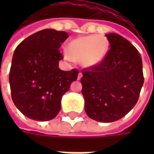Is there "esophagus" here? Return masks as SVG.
Segmentation results:
<instances>
[{
  "label": "esophagus",
  "mask_w": 154,
  "mask_h": 154,
  "mask_svg": "<svg viewBox=\"0 0 154 154\" xmlns=\"http://www.w3.org/2000/svg\"><path fill=\"white\" fill-rule=\"evenodd\" d=\"M82 77V72H79V73H78V76H77V80H80Z\"/></svg>",
  "instance_id": "obj_1"
}]
</instances>
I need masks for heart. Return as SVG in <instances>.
Returning <instances> with one entry per match:
<instances>
[{
  "instance_id": "obj_1",
  "label": "heart",
  "mask_w": 154,
  "mask_h": 154,
  "mask_svg": "<svg viewBox=\"0 0 154 154\" xmlns=\"http://www.w3.org/2000/svg\"><path fill=\"white\" fill-rule=\"evenodd\" d=\"M108 49V41L100 35H90L71 41L64 56L68 61H80L86 67H93L102 60Z\"/></svg>"
}]
</instances>
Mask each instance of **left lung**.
Listing matches in <instances>:
<instances>
[{
	"label": "left lung",
	"mask_w": 154,
	"mask_h": 154,
	"mask_svg": "<svg viewBox=\"0 0 154 154\" xmlns=\"http://www.w3.org/2000/svg\"><path fill=\"white\" fill-rule=\"evenodd\" d=\"M106 36L110 49L99 63L82 70L81 83L87 116L110 123L132 110L144 79L142 59L136 48L117 34Z\"/></svg>",
	"instance_id": "1"
}]
</instances>
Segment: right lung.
I'll list each match as a JSON object with an SVG mask.
<instances>
[{
    "instance_id": "1",
    "label": "right lung",
    "mask_w": 154,
    "mask_h": 154,
    "mask_svg": "<svg viewBox=\"0 0 154 154\" xmlns=\"http://www.w3.org/2000/svg\"><path fill=\"white\" fill-rule=\"evenodd\" d=\"M68 34L46 29L33 34L16 47L9 82L13 102L24 116L37 121L55 118L61 99L76 81L78 70L63 71L59 48Z\"/></svg>"
}]
</instances>
